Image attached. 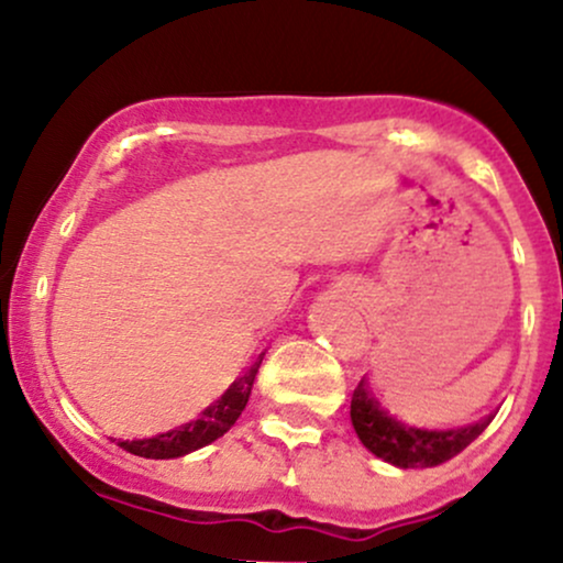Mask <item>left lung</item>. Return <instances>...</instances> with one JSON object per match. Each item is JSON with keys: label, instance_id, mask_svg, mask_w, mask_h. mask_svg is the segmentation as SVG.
Masks as SVG:
<instances>
[{"label": "left lung", "instance_id": "1", "mask_svg": "<svg viewBox=\"0 0 563 563\" xmlns=\"http://www.w3.org/2000/svg\"><path fill=\"white\" fill-rule=\"evenodd\" d=\"M352 426L357 431L360 442L365 444L373 455L380 461L391 463L399 468H431L439 463H448L457 452H463L474 442L476 437L487 429L493 416L484 418L479 423L463 426V429L448 431H429L416 429V426H405L402 421L389 416L365 384H360L352 394Z\"/></svg>", "mask_w": 563, "mask_h": 563}]
</instances>
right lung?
I'll return each mask as SVG.
<instances>
[{
    "instance_id": "right-lung-1",
    "label": "right lung",
    "mask_w": 563,
    "mask_h": 563,
    "mask_svg": "<svg viewBox=\"0 0 563 563\" xmlns=\"http://www.w3.org/2000/svg\"><path fill=\"white\" fill-rule=\"evenodd\" d=\"M260 365L262 360H256V363L251 365L214 405L206 407V410L200 412L198 421L177 426V429L151 439H132V442L124 439V442H119V448L132 452V455L153 457V461H166V457H179L198 448H206L209 442L228 434L230 426L241 418L243 407L249 402L251 386H254L256 373H260Z\"/></svg>"
}]
</instances>
